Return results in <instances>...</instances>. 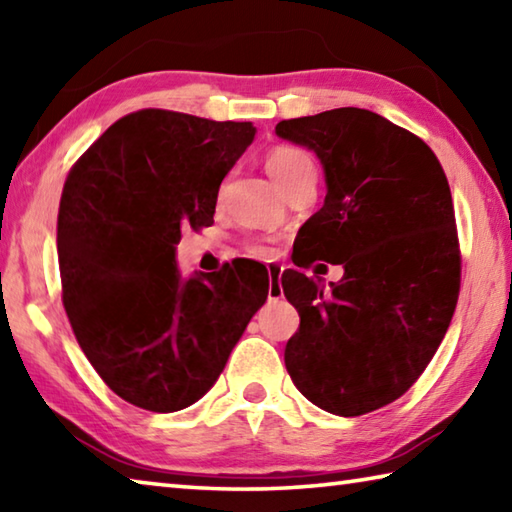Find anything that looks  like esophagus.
I'll use <instances>...</instances> for the list:
<instances>
[{
	"label": "esophagus",
	"mask_w": 512,
	"mask_h": 512,
	"mask_svg": "<svg viewBox=\"0 0 512 512\" xmlns=\"http://www.w3.org/2000/svg\"><path fill=\"white\" fill-rule=\"evenodd\" d=\"M266 271H268V300H277V298H282V284H280V277H282L284 266H280V264H268V266H266Z\"/></svg>",
	"instance_id": "esophagus-1"
}]
</instances>
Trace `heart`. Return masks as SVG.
<instances>
[{"label":"heart","mask_w":512,"mask_h":512,"mask_svg":"<svg viewBox=\"0 0 512 512\" xmlns=\"http://www.w3.org/2000/svg\"><path fill=\"white\" fill-rule=\"evenodd\" d=\"M266 169L284 192V189L296 183L302 173L314 171V162L296 146H275L273 151L266 153ZM250 253L257 257H271L275 253V246L273 241H257V244L250 246Z\"/></svg>","instance_id":"obj_1"}]
</instances>
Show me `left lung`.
<instances>
[{"instance_id":"obj_1","label":"left lung","mask_w":512,"mask_h":512,"mask_svg":"<svg viewBox=\"0 0 512 512\" xmlns=\"http://www.w3.org/2000/svg\"><path fill=\"white\" fill-rule=\"evenodd\" d=\"M277 137L323 164L327 196L298 232L293 264H341L329 289L282 273L300 327L284 350L298 391L343 418L395 402L422 375L461 289L452 192L420 137L363 108L284 119Z\"/></svg>"}]
</instances>
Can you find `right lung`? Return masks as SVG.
Instances as JSON below:
<instances>
[{
	"label": "right lung",
	"instance_id": "1",
	"mask_svg": "<svg viewBox=\"0 0 512 512\" xmlns=\"http://www.w3.org/2000/svg\"><path fill=\"white\" fill-rule=\"evenodd\" d=\"M250 121L137 110L115 121L65 180L58 210L63 305L85 357L121 400L155 413L210 391L268 296L266 266L235 259L180 275L183 228L214 223L221 180Z\"/></svg>",
	"mask_w": 512,
	"mask_h": 512
}]
</instances>
